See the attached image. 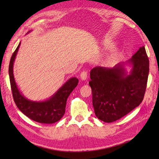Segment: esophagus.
<instances>
[{
	"label": "esophagus",
	"mask_w": 159,
	"mask_h": 159,
	"mask_svg": "<svg viewBox=\"0 0 159 159\" xmlns=\"http://www.w3.org/2000/svg\"><path fill=\"white\" fill-rule=\"evenodd\" d=\"M80 79H81L82 80H86L87 78V72H86V71H83V72L80 73Z\"/></svg>",
	"instance_id": "34e87169"
}]
</instances>
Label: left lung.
Instances as JSON below:
<instances>
[{
	"instance_id": "left-lung-1",
	"label": "left lung",
	"mask_w": 159,
	"mask_h": 159,
	"mask_svg": "<svg viewBox=\"0 0 159 159\" xmlns=\"http://www.w3.org/2000/svg\"><path fill=\"white\" fill-rule=\"evenodd\" d=\"M126 63L132 66L129 74L126 72L124 63L112 68L95 67L90 72L89 84L94 111L104 122L120 119L143 99L149 74V59L145 47H140Z\"/></svg>"
}]
</instances>
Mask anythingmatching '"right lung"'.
Instances as JSON below:
<instances>
[{
	"instance_id": "1",
	"label": "right lung",
	"mask_w": 159,
	"mask_h": 159,
	"mask_svg": "<svg viewBox=\"0 0 159 159\" xmlns=\"http://www.w3.org/2000/svg\"><path fill=\"white\" fill-rule=\"evenodd\" d=\"M20 46V42L13 53L9 66V80L13 100L20 111L32 120L42 124L57 122L61 119L65 113L67 98L77 86L79 79L75 77L71 78L48 100L42 102L28 100L20 92L13 76V62Z\"/></svg>"
}]
</instances>
